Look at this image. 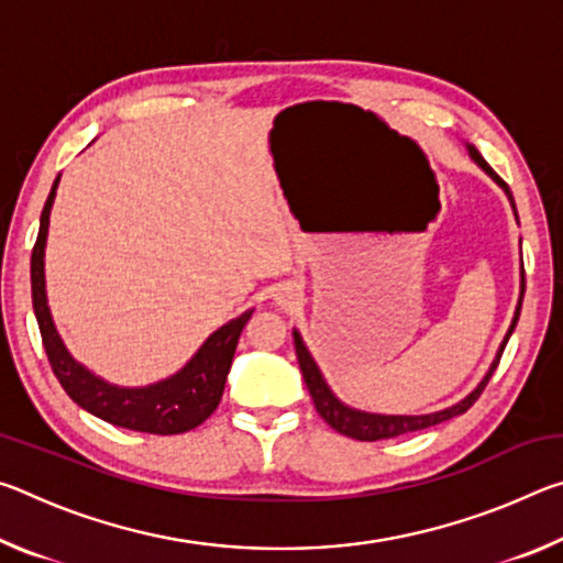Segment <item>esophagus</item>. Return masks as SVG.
<instances>
[{
  "label": "esophagus",
  "mask_w": 563,
  "mask_h": 563,
  "mask_svg": "<svg viewBox=\"0 0 563 563\" xmlns=\"http://www.w3.org/2000/svg\"><path fill=\"white\" fill-rule=\"evenodd\" d=\"M295 298H298V292H295L290 285H283V288L275 292V305H278V308H290Z\"/></svg>",
  "instance_id": "1"
}]
</instances>
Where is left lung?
Returning <instances> with one entry per match:
<instances>
[{
	"instance_id": "obj_1",
	"label": "left lung",
	"mask_w": 563,
	"mask_h": 563,
	"mask_svg": "<svg viewBox=\"0 0 563 563\" xmlns=\"http://www.w3.org/2000/svg\"><path fill=\"white\" fill-rule=\"evenodd\" d=\"M466 154H470V158L474 161V164L479 166L484 174H487L494 180V184H497L504 190V194H507L509 203L514 208V216H517V206H514V196H511L509 186L504 184V180L497 174H494L492 166L482 158L479 151H476L472 144H466ZM517 221H519V216H517ZM521 300H523V265H521V288H519L517 310H514L511 325L507 330V335H504L501 345L497 350V355H494V360H492L489 369L479 379V385H476L470 395L462 397L460 402H454L452 407L437 409V412H430V415H377V412H365V409H355V407H350L345 402H340V399L335 397V393H332V389H330V385L325 383V377H322L318 362L312 360V355H310V350L305 347L300 332L292 330L295 352H298V362H300V373L305 377V385H308V389H310V397H312V402H316L318 415L325 419V422L335 432L345 434V437H352V440H360V442L389 440V437H399V434H409V432H417V430H427V427H434V424H440V422H446V419L464 415L466 409H470L476 402V397L482 395V389L487 387L489 377L494 375V369H497L501 352H504V347H507V342L511 338L514 328H517V320H519V312H521Z\"/></svg>"
}]
</instances>
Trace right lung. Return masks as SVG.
<instances>
[{
	"label": "right lung",
	"instance_id": "right-lung-1",
	"mask_svg": "<svg viewBox=\"0 0 563 563\" xmlns=\"http://www.w3.org/2000/svg\"><path fill=\"white\" fill-rule=\"evenodd\" d=\"M59 178L62 176H56L49 190V198H46L44 203L40 235H36L32 251L34 316L36 322H40L46 357L52 362L56 379H59L66 395H69L76 405L109 424L148 434H180L196 430L198 424L206 422V419L213 415V409L221 402L238 340H241V332L253 316V308L245 310L243 316L228 320L225 325L211 332L203 345L196 350V355L190 357L178 373L166 379H158L154 385L119 387L113 383H107V379L99 375H93L89 367L76 362L71 357V352L66 350L59 330L54 325L49 300H46L44 251Z\"/></svg>",
	"mask_w": 563,
	"mask_h": 563
}]
</instances>
